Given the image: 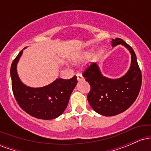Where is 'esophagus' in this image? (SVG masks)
<instances>
[{
	"mask_svg": "<svg viewBox=\"0 0 151 151\" xmlns=\"http://www.w3.org/2000/svg\"><path fill=\"white\" fill-rule=\"evenodd\" d=\"M77 80L78 81H84V78L83 77L82 74L80 73H77Z\"/></svg>",
	"mask_w": 151,
	"mask_h": 151,
	"instance_id": "obj_1",
	"label": "esophagus"
}]
</instances>
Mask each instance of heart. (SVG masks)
<instances>
[{"label":"heart","instance_id":"1","mask_svg":"<svg viewBox=\"0 0 151 151\" xmlns=\"http://www.w3.org/2000/svg\"><path fill=\"white\" fill-rule=\"evenodd\" d=\"M91 50H88V51L84 52L81 53L79 57H77V61H79V60H84V59L87 58L88 56H89L90 54H91Z\"/></svg>","mask_w":151,"mask_h":151}]
</instances>
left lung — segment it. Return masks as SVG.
Wrapping results in <instances>:
<instances>
[{"label":"left lung","mask_w":151,"mask_h":151,"mask_svg":"<svg viewBox=\"0 0 151 151\" xmlns=\"http://www.w3.org/2000/svg\"><path fill=\"white\" fill-rule=\"evenodd\" d=\"M121 45L129 51L131 62L128 72L121 77L111 79L102 74L99 65L93 63L83 73L91 86L87 99L93 111L105 116L125 111L136 99L142 83L141 72L131 46L120 38L112 39L111 46Z\"/></svg>","instance_id":"8db88e82"}]
</instances>
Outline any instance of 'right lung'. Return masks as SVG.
Here are the masks:
<instances>
[{"instance_id":"add662e5","label":"right lung","mask_w":151,"mask_h":151,"mask_svg":"<svg viewBox=\"0 0 151 151\" xmlns=\"http://www.w3.org/2000/svg\"><path fill=\"white\" fill-rule=\"evenodd\" d=\"M23 50L13 60L10 67L12 89L15 99L26 113L32 116L44 120L56 119L63 114L68 105L71 94L77 84V77L74 76L69 80L56 79L42 87L25 85L17 72V65Z\"/></svg>"}]
</instances>
